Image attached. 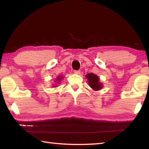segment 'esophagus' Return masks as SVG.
Returning a JSON list of instances; mask_svg holds the SVG:
<instances>
[{
    "label": "esophagus",
    "mask_w": 149,
    "mask_h": 149,
    "mask_svg": "<svg viewBox=\"0 0 149 149\" xmlns=\"http://www.w3.org/2000/svg\"><path fill=\"white\" fill-rule=\"evenodd\" d=\"M74 74H81V71L80 70H75L74 71Z\"/></svg>",
    "instance_id": "1"
}]
</instances>
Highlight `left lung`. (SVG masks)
<instances>
[{
	"label": "left lung",
	"instance_id": "obj_1",
	"mask_svg": "<svg viewBox=\"0 0 149 149\" xmlns=\"http://www.w3.org/2000/svg\"><path fill=\"white\" fill-rule=\"evenodd\" d=\"M86 79H88V82L90 86L93 90H100L102 88V84L100 83V79L97 75L90 73L86 75Z\"/></svg>",
	"mask_w": 149,
	"mask_h": 149
}]
</instances>
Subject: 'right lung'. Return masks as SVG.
<instances>
[{
	"mask_svg": "<svg viewBox=\"0 0 149 149\" xmlns=\"http://www.w3.org/2000/svg\"><path fill=\"white\" fill-rule=\"evenodd\" d=\"M63 77H62V76H58V77H56V81L55 82H57V83H59V82L60 81H61V79H63ZM57 86H54L53 87H56Z\"/></svg>",
	"mask_w": 149,
	"mask_h": 149,
	"instance_id": "add662e5",
	"label": "right lung"
}]
</instances>
